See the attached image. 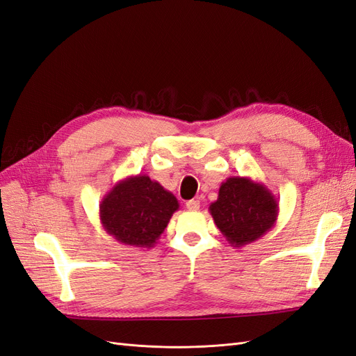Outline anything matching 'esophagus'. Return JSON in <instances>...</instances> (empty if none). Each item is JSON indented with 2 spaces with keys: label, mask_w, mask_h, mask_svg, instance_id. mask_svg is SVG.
Segmentation results:
<instances>
[{
  "label": "esophagus",
  "mask_w": 356,
  "mask_h": 356,
  "mask_svg": "<svg viewBox=\"0 0 356 356\" xmlns=\"http://www.w3.org/2000/svg\"><path fill=\"white\" fill-rule=\"evenodd\" d=\"M186 207H187V209H190V211H197V209L200 208V202H199V200H195V199H191V200H188V202L186 203Z\"/></svg>",
  "instance_id": "obj_1"
}]
</instances>
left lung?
I'll use <instances>...</instances> for the list:
<instances>
[{
  "mask_svg": "<svg viewBox=\"0 0 356 356\" xmlns=\"http://www.w3.org/2000/svg\"><path fill=\"white\" fill-rule=\"evenodd\" d=\"M209 212L232 246L242 248L270 230L279 215V203L264 184L248 177H230L220 186L218 199Z\"/></svg>",
  "mask_w": 356,
  "mask_h": 356,
  "instance_id": "8db88e82",
  "label": "left lung"
}]
</instances>
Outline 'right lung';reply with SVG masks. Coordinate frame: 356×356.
Here are the masks:
<instances>
[{
    "label": "right lung",
    "instance_id": "obj_1",
    "mask_svg": "<svg viewBox=\"0 0 356 356\" xmlns=\"http://www.w3.org/2000/svg\"><path fill=\"white\" fill-rule=\"evenodd\" d=\"M179 203L170 191L147 175L120 179L99 204L104 230L127 246L153 248L178 211Z\"/></svg>",
    "mask_w": 356,
    "mask_h": 356
}]
</instances>
